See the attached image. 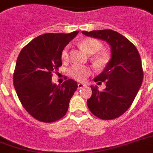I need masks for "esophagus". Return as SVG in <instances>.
<instances>
[{"label":"esophagus","instance_id":"34e87169","mask_svg":"<svg viewBox=\"0 0 153 153\" xmlns=\"http://www.w3.org/2000/svg\"><path fill=\"white\" fill-rule=\"evenodd\" d=\"M86 86L85 83H79L77 84V87H78V89H81L83 87H84Z\"/></svg>","mask_w":153,"mask_h":153}]
</instances>
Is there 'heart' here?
<instances>
[{"instance_id":"obj_1","label":"heart","mask_w":153,"mask_h":153,"mask_svg":"<svg viewBox=\"0 0 153 153\" xmlns=\"http://www.w3.org/2000/svg\"><path fill=\"white\" fill-rule=\"evenodd\" d=\"M79 45L88 54L91 55L95 54L101 50L104 46L101 42L96 39H91V38L82 40L79 43ZM61 59L63 62H67L69 60V46H66L62 50ZM92 59L96 66L98 67H103L108 63V56L104 52H100L94 56ZM91 74H92V70L91 67L87 66L74 65L69 70V74L70 76L77 81H84Z\"/></svg>"}]
</instances>
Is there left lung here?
I'll return each instance as SVG.
<instances>
[{"instance_id":"1","label":"left lung","mask_w":153,"mask_h":153,"mask_svg":"<svg viewBox=\"0 0 153 153\" xmlns=\"http://www.w3.org/2000/svg\"><path fill=\"white\" fill-rule=\"evenodd\" d=\"M82 34L106 41L111 49V59L104 71L94 78L95 82H105L106 88L100 91L96 86H91L92 95L87 100V106L100 119L117 118L130 108L142 85L140 55L127 38L113 30L83 31Z\"/></svg>"}]
</instances>
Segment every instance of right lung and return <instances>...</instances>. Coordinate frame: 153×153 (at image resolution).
Wrapping results in <instances>:
<instances>
[{
    "label": "right lung",
    "instance_id": "right-lung-1",
    "mask_svg": "<svg viewBox=\"0 0 153 153\" xmlns=\"http://www.w3.org/2000/svg\"><path fill=\"white\" fill-rule=\"evenodd\" d=\"M79 33H46L38 36L21 50L13 83L22 106L39 121L50 123L62 118L77 83L66 79L61 85L52 83L53 73L62 66L61 52Z\"/></svg>",
    "mask_w": 153,
    "mask_h": 153
}]
</instances>
